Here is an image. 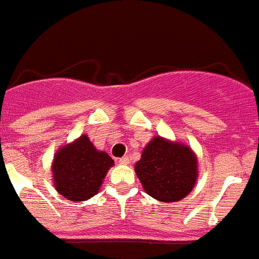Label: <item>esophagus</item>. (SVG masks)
I'll return each mask as SVG.
<instances>
[{"mask_svg":"<svg viewBox=\"0 0 259 259\" xmlns=\"http://www.w3.org/2000/svg\"><path fill=\"white\" fill-rule=\"evenodd\" d=\"M118 162H119V165H129L130 159H129V157H122V158L118 159Z\"/></svg>","mask_w":259,"mask_h":259,"instance_id":"34e87169","label":"esophagus"}]
</instances>
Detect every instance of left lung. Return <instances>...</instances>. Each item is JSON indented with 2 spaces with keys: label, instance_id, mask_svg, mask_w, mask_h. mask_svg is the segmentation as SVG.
<instances>
[{
  "label": "left lung",
  "instance_id": "left-lung-1",
  "mask_svg": "<svg viewBox=\"0 0 259 259\" xmlns=\"http://www.w3.org/2000/svg\"><path fill=\"white\" fill-rule=\"evenodd\" d=\"M144 190L161 202H176L193 190L198 177L197 157L189 146L154 137L136 166Z\"/></svg>",
  "mask_w": 259,
  "mask_h": 259
}]
</instances>
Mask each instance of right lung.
I'll return each instance as SVG.
<instances>
[{
	"mask_svg": "<svg viewBox=\"0 0 259 259\" xmlns=\"http://www.w3.org/2000/svg\"><path fill=\"white\" fill-rule=\"evenodd\" d=\"M113 165L108 153L97 150L83 134L57 150L52 165L54 188L69 201H86L98 193Z\"/></svg>",
	"mask_w": 259,
	"mask_h": 259,
	"instance_id": "add662e5",
	"label": "right lung"
}]
</instances>
